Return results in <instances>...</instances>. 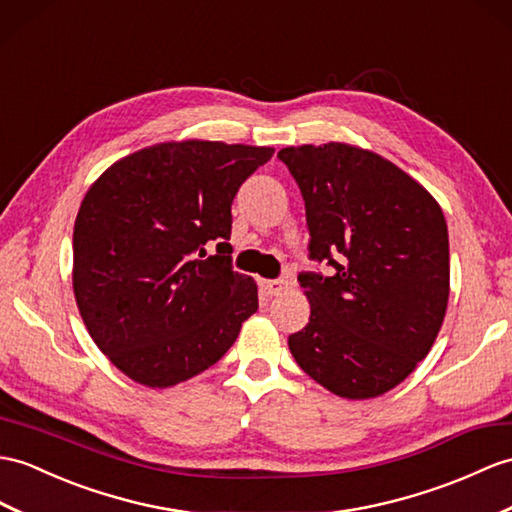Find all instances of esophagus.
Returning <instances> with one entry per match:
<instances>
[{
	"label": "esophagus",
	"instance_id": "1",
	"mask_svg": "<svg viewBox=\"0 0 512 512\" xmlns=\"http://www.w3.org/2000/svg\"><path fill=\"white\" fill-rule=\"evenodd\" d=\"M259 285H261V290H264L268 296H279V294H283L285 290H288V283H285L283 279H275V281L261 279Z\"/></svg>",
	"mask_w": 512,
	"mask_h": 512
}]
</instances>
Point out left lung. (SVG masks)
<instances>
[{"label":"left lung","mask_w":512,"mask_h":512,"mask_svg":"<svg viewBox=\"0 0 512 512\" xmlns=\"http://www.w3.org/2000/svg\"><path fill=\"white\" fill-rule=\"evenodd\" d=\"M305 200L310 257L334 275L299 277L312 314L292 358L342 399L392 390L430 353L449 301L443 209L395 163L329 141L283 148Z\"/></svg>","instance_id":"left-lung-1"}]
</instances>
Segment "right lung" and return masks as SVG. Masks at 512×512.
Returning a JSON list of instances; mask_svg holds the SVG:
<instances>
[{
	"label": "right lung",
	"mask_w": 512,
	"mask_h": 512,
	"mask_svg": "<svg viewBox=\"0 0 512 512\" xmlns=\"http://www.w3.org/2000/svg\"><path fill=\"white\" fill-rule=\"evenodd\" d=\"M272 154L163 141L115 161L82 198L74 296L93 342L133 382L170 388L207 371L257 312V283L231 270V202Z\"/></svg>",
	"instance_id": "1"
}]
</instances>
